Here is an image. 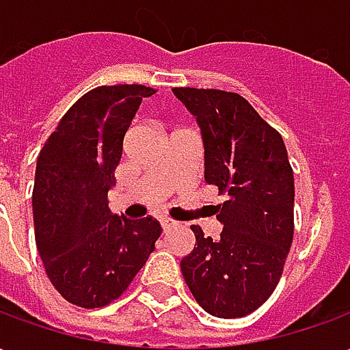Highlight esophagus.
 <instances>
[{"mask_svg":"<svg viewBox=\"0 0 350 350\" xmlns=\"http://www.w3.org/2000/svg\"><path fill=\"white\" fill-rule=\"evenodd\" d=\"M161 225H163V228H165V230H170V228L178 227V223L172 219H168V217H163V219H161Z\"/></svg>","mask_w":350,"mask_h":350,"instance_id":"34e87169","label":"esophagus"}]
</instances>
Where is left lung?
<instances>
[{"label":"left lung","mask_w":350,"mask_h":350,"mask_svg":"<svg viewBox=\"0 0 350 350\" xmlns=\"http://www.w3.org/2000/svg\"><path fill=\"white\" fill-rule=\"evenodd\" d=\"M204 140V180L219 189V240L193 225L182 273L210 315L253 313L275 291L294 236V174L283 138L242 95L174 88Z\"/></svg>","instance_id":"left-lung-1"}]
</instances>
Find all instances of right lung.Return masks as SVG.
<instances>
[{
    "mask_svg": "<svg viewBox=\"0 0 350 350\" xmlns=\"http://www.w3.org/2000/svg\"><path fill=\"white\" fill-rule=\"evenodd\" d=\"M155 92L140 84L90 90L39 152L35 243L52 285L72 306L105 308L118 300L163 232L152 215L125 219L108 208L123 137L142 99Z\"/></svg>",
    "mask_w": 350,
    "mask_h": 350,
    "instance_id": "1",
    "label": "right lung"
}]
</instances>
